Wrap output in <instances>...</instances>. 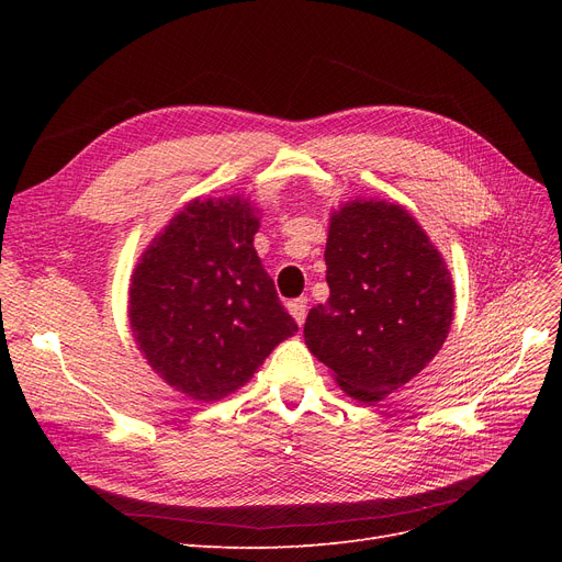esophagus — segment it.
<instances>
[{"label": "esophagus", "instance_id": "34e87169", "mask_svg": "<svg viewBox=\"0 0 562 562\" xmlns=\"http://www.w3.org/2000/svg\"><path fill=\"white\" fill-rule=\"evenodd\" d=\"M288 312H291V316L295 318L297 326H302L304 316H307V297H297V300L288 302Z\"/></svg>", "mask_w": 562, "mask_h": 562}]
</instances>
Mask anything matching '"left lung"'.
Returning <instances> with one entry per match:
<instances>
[{
	"mask_svg": "<svg viewBox=\"0 0 562 562\" xmlns=\"http://www.w3.org/2000/svg\"><path fill=\"white\" fill-rule=\"evenodd\" d=\"M330 297L304 323V345L347 396L375 405L417 378L452 326L443 255L401 203L351 199L330 213Z\"/></svg>",
	"mask_w": 562,
	"mask_h": 562,
	"instance_id": "8db88e82",
	"label": "left lung"
}]
</instances>
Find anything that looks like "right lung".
Returning <instances> with one entry per match:
<instances>
[{
    "label": "right lung",
    "mask_w": 562,
    "mask_h": 562,
    "mask_svg": "<svg viewBox=\"0 0 562 562\" xmlns=\"http://www.w3.org/2000/svg\"><path fill=\"white\" fill-rule=\"evenodd\" d=\"M260 213L244 196H196L149 241L131 274L135 345L192 401L234 394L297 333L252 246Z\"/></svg>",
    "instance_id": "right-lung-1"
}]
</instances>
